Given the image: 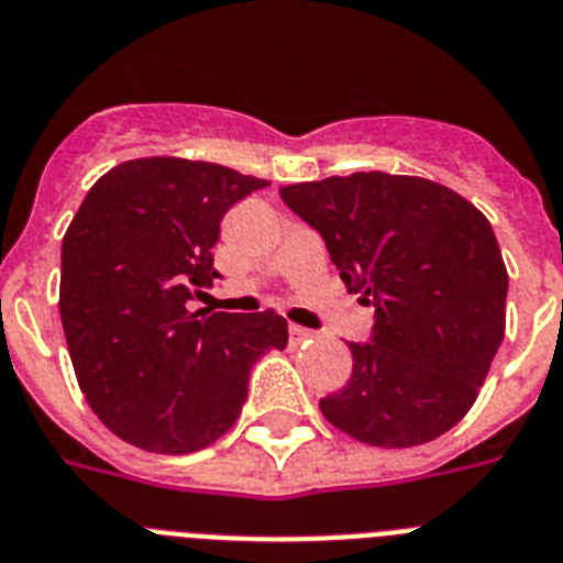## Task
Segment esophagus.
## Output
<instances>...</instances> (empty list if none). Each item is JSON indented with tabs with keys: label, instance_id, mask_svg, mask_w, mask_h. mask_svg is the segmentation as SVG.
Segmentation results:
<instances>
[{
	"label": "esophagus",
	"instance_id": "1",
	"mask_svg": "<svg viewBox=\"0 0 563 563\" xmlns=\"http://www.w3.org/2000/svg\"><path fill=\"white\" fill-rule=\"evenodd\" d=\"M314 332L312 329H303V327H297V323H289V344L297 346V344H303V341H309Z\"/></svg>",
	"mask_w": 563,
	"mask_h": 563
}]
</instances>
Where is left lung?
I'll return each mask as SVG.
<instances>
[{"label":"left lung","instance_id":"1","mask_svg":"<svg viewBox=\"0 0 563 563\" xmlns=\"http://www.w3.org/2000/svg\"><path fill=\"white\" fill-rule=\"evenodd\" d=\"M318 228L346 289L376 306L353 376L321 399L346 437L413 448L451 431L477 399L506 332L504 254L488 219L422 176L353 173L280 187Z\"/></svg>","mask_w":563,"mask_h":563}]
</instances>
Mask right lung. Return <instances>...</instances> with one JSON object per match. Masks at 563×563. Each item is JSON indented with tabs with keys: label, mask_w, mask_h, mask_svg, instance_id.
I'll use <instances>...</instances> for the list:
<instances>
[{
	"label": "right lung",
	"mask_w": 563,
	"mask_h": 563,
	"mask_svg": "<svg viewBox=\"0 0 563 563\" xmlns=\"http://www.w3.org/2000/svg\"><path fill=\"white\" fill-rule=\"evenodd\" d=\"M266 178L176 155L132 158L91 185L63 236L59 318L77 385L109 431L155 454H194L240 419L249 373L289 341L274 309H187L217 277L231 205Z\"/></svg>",
	"instance_id": "add662e5"
}]
</instances>
